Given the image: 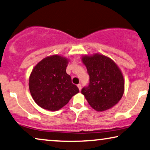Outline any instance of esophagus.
I'll use <instances>...</instances> for the list:
<instances>
[{
  "mask_svg": "<svg viewBox=\"0 0 150 150\" xmlns=\"http://www.w3.org/2000/svg\"><path fill=\"white\" fill-rule=\"evenodd\" d=\"M77 87H78V88H79V91H81V83L78 84L77 85Z\"/></svg>",
  "mask_w": 150,
  "mask_h": 150,
  "instance_id": "34e87169",
  "label": "esophagus"
}]
</instances>
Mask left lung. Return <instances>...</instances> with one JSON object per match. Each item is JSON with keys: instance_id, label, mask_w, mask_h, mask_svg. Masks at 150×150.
<instances>
[{"instance_id": "obj_1", "label": "left lung", "mask_w": 150, "mask_h": 150, "mask_svg": "<svg viewBox=\"0 0 150 150\" xmlns=\"http://www.w3.org/2000/svg\"><path fill=\"white\" fill-rule=\"evenodd\" d=\"M82 61L89 76V84L81 93L97 111H104L117 104L123 95L124 78L117 64L106 56H83Z\"/></svg>"}]
</instances>
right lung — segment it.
<instances>
[{
	"label": "right lung",
	"mask_w": 150,
	"mask_h": 150,
	"mask_svg": "<svg viewBox=\"0 0 150 150\" xmlns=\"http://www.w3.org/2000/svg\"><path fill=\"white\" fill-rule=\"evenodd\" d=\"M69 60L59 55L42 59L31 73L29 88L33 99L41 108L59 110L79 90L66 72Z\"/></svg>",
	"instance_id": "right-lung-1"
}]
</instances>
